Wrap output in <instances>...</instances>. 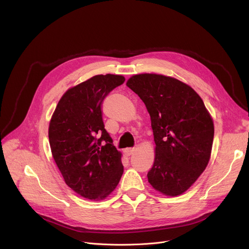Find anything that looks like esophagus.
I'll return each instance as SVG.
<instances>
[{"label": "esophagus", "mask_w": 249, "mask_h": 249, "mask_svg": "<svg viewBox=\"0 0 249 249\" xmlns=\"http://www.w3.org/2000/svg\"><path fill=\"white\" fill-rule=\"evenodd\" d=\"M134 151H135L134 148H126L125 150H124V153H125L127 156H130V155H132V154L134 153Z\"/></svg>", "instance_id": "obj_1"}]
</instances>
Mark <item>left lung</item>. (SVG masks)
<instances>
[{
    "mask_svg": "<svg viewBox=\"0 0 249 249\" xmlns=\"http://www.w3.org/2000/svg\"><path fill=\"white\" fill-rule=\"evenodd\" d=\"M144 102L151 118L155 160L147 177L157 191L185 192L206 168L214 126L202 99L181 81L139 74L126 84Z\"/></svg>",
    "mask_w": 249,
    "mask_h": 249,
    "instance_id": "8db88e82",
    "label": "left lung"
}]
</instances>
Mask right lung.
Instances as JSON below:
<instances>
[{
  "mask_svg": "<svg viewBox=\"0 0 249 249\" xmlns=\"http://www.w3.org/2000/svg\"><path fill=\"white\" fill-rule=\"evenodd\" d=\"M124 81L120 75H97L69 89L50 122V147L66 184L91 200L106 198L123 174L121 153L105 129L102 104Z\"/></svg>",
  "mask_w": 249,
  "mask_h": 249,
  "instance_id": "obj_1",
  "label": "right lung"
}]
</instances>
